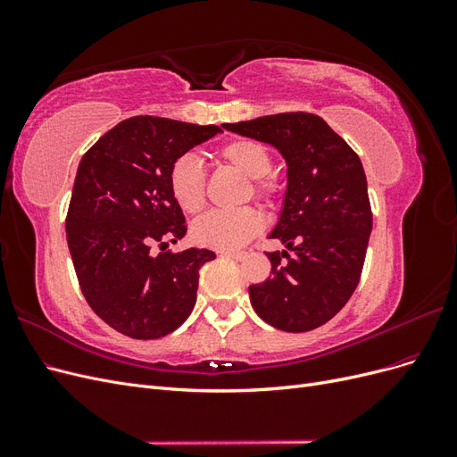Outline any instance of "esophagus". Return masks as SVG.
Returning a JSON list of instances; mask_svg holds the SVG:
<instances>
[{
  "instance_id": "esophagus-1",
  "label": "esophagus",
  "mask_w": 457,
  "mask_h": 457,
  "mask_svg": "<svg viewBox=\"0 0 457 457\" xmlns=\"http://www.w3.org/2000/svg\"><path fill=\"white\" fill-rule=\"evenodd\" d=\"M223 257H230V259H237V261H242L245 259V252H219Z\"/></svg>"
}]
</instances>
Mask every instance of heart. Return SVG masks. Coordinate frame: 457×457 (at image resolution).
<instances>
[{
	"mask_svg": "<svg viewBox=\"0 0 457 457\" xmlns=\"http://www.w3.org/2000/svg\"><path fill=\"white\" fill-rule=\"evenodd\" d=\"M223 162L230 163L242 175L255 179L253 188L261 196L272 195V185L265 181L272 160L269 150L253 139H237L219 150ZM168 185L173 200L187 213H196L205 202V170L198 156H179L168 175ZM262 228V217L253 207L240 210H213L202 215L192 225V237L202 245L213 250L230 252L245 245Z\"/></svg>",
	"mask_w": 457,
	"mask_h": 457,
	"instance_id": "heart-1",
	"label": "heart"
}]
</instances>
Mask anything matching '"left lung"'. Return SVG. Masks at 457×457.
Masks as SVG:
<instances>
[{
    "instance_id": "1",
    "label": "left lung",
    "mask_w": 457,
    "mask_h": 457,
    "mask_svg": "<svg viewBox=\"0 0 457 457\" xmlns=\"http://www.w3.org/2000/svg\"><path fill=\"white\" fill-rule=\"evenodd\" d=\"M223 128L274 146L287 165L280 217L269 234L286 247L267 253L270 278L250 286L253 311L295 334L326 324L356 289L371 234L361 158L320 116L307 112Z\"/></svg>"
}]
</instances>
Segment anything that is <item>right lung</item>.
Listing matches in <instances>:
<instances>
[{"label":"right lung","instance_id":"right-lung-1","mask_svg":"<svg viewBox=\"0 0 457 457\" xmlns=\"http://www.w3.org/2000/svg\"><path fill=\"white\" fill-rule=\"evenodd\" d=\"M223 129L135 116L104 133L78 165L66 240L95 314L123 336L171 334L196 305L200 269L215 253L165 252L187 234L168 175L173 162ZM160 243L156 256L149 250Z\"/></svg>","mask_w":457,"mask_h":457}]
</instances>
